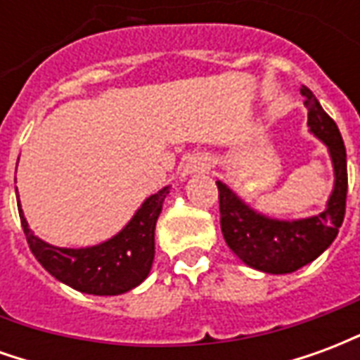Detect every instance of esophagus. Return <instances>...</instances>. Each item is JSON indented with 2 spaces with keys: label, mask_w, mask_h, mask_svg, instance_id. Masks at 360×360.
Masks as SVG:
<instances>
[{
  "label": "esophagus",
  "mask_w": 360,
  "mask_h": 360,
  "mask_svg": "<svg viewBox=\"0 0 360 360\" xmlns=\"http://www.w3.org/2000/svg\"><path fill=\"white\" fill-rule=\"evenodd\" d=\"M210 169V158L208 156H193L185 165V175L188 173H200Z\"/></svg>",
  "instance_id": "1"
}]
</instances>
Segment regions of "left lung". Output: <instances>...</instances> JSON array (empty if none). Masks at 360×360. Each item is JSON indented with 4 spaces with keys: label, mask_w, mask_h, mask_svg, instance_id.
I'll return each instance as SVG.
<instances>
[{
    "label": "left lung",
    "mask_w": 360,
    "mask_h": 360,
    "mask_svg": "<svg viewBox=\"0 0 360 360\" xmlns=\"http://www.w3.org/2000/svg\"><path fill=\"white\" fill-rule=\"evenodd\" d=\"M309 110V127L330 150L335 172V185L328 208L318 216L297 221H279L260 216L243 202L233 191L218 181L219 224L227 247L245 264L266 274H291L310 264L338 237L347 200V154L335 121L312 94L302 86Z\"/></svg>",
    "instance_id": "1"
}]
</instances>
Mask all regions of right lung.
Returning <instances> with one entry per match:
<instances>
[{"label": "right lung", "instance_id": "add662e5", "mask_svg": "<svg viewBox=\"0 0 360 360\" xmlns=\"http://www.w3.org/2000/svg\"><path fill=\"white\" fill-rule=\"evenodd\" d=\"M169 187L144 200L125 229L110 241L86 249H59L38 239L28 229L19 202L27 243L36 260L56 279L89 295H121L141 285L154 260V229Z\"/></svg>", "mask_w": 360, "mask_h": 360}]
</instances>
